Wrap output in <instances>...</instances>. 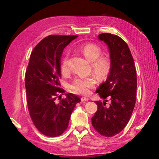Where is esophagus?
I'll use <instances>...</instances> for the list:
<instances>
[{"label": "esophagus", "instance_id": "esophagus-1", "mask_svg": "<svg viewBox=\"0 0 159 159\" xmlns=\"http://www.w3.org/2000/svg\"><path fill=\"white\" fill-rule=\"evenodd\" d=\"M81 102H87L89 100V98L87 97H81Z\"/></svg>", "mask_w": 159, "mask_h": 159}]
</instances>
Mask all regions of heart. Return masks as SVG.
Returning a JSON list of instances; mask_svg holds the SVG:
<instances>
[{
    "label": "heart",
    "mask_w": 159,
    "mask_h": 159,
    "mask_svg": "<svg viewBox=\"0 0 159 159\" xmlns=\"http://www.w3.org/2000/svg\"><path fill=\"white\" fill-rule=\"evenodd\" d=\"M78 50L84 55L87 59L91 61V68L93 72L99 79H105L110 74L111 71V61L107 56L101 55L102 50L97 44L93 43H86L78 47ZM68 56L65 54L60 63V69L62 74L68 72L67 66ZM96 81L92 76L87 77H77L71 83L70 89L72 92L77 94H86L89 89L95 85Z\"/></svg>",
    "instance_id": "obj_1"
}]
</instances>
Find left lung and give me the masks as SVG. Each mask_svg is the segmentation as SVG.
Instances as JSON below:
<instances>
[{"label":"left lung","mask_w":159,"mask_h":159,"mask_svg":"<svg viewBox=\"0 0 159 159\" xmlns=\"http://www.w3.org/2000/svg\"><path fill=\"white\" fill-rule=\"evenodd\" d=\"M98 39L108 45L112 67L106 81L96 91L105 102H96L98 108L92 117V125L101 135L113 137L125 127L134 110L136 69L130 49L120 36L104 33Z\"/></svg>","instance_id":"obj_1"}]
</instances>
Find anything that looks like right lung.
Returning <instances> with one entry per match:
<instances>
[{
  "label": "right lung",
  "instance_id": "add662e5",
  "mask_svg": "<svg viewBox=\"0 0 159 159\" xmlns=\"http://www.w3.org/2000/svg\"><path fill=\"white\" fill-rule=\"evenodd\" d=\"M78 36L50 35L36 45L25 72L27 104L33 123L43 134L57 137L69 125L75 105L81 102L68 93L60 102L56 99L64 90L61 88L60 63L63 49Z\"/></svg>",
  "mask_w": 159,
  "mask_h": 159
}]
</instances>
